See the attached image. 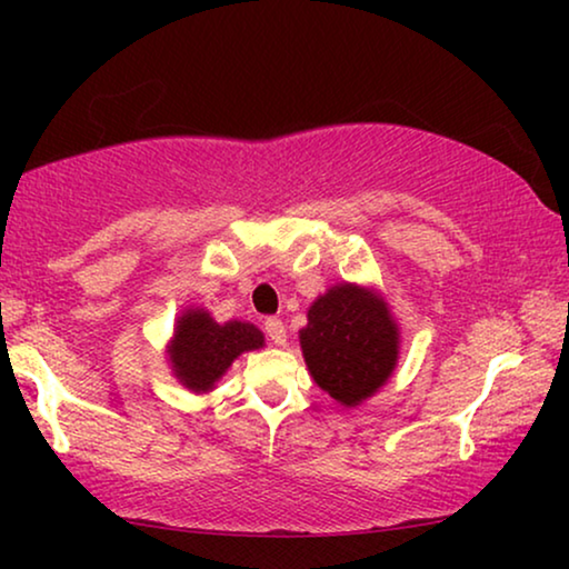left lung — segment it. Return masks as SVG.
Wrapping results in <instances>:
<instances>
[{"label":"left lung","instance_id":"left-lung-1","mask_svg":"<svg viewBox=\"0 0 569 569\" xmlns=\"http://www.w3.org/2000/svg\"><path fill=\"white\" fill-rule=\"evenodd\" d=\"M261 347L263 333L253 323H217L204 308H186L176 321L168 360L189 391L207 393L240 355Z\"/></svg>","mask_w":569,"mask_h":569}]
</instances>
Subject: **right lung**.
Segmentation results:
<instances>
[{
	"instance_id": "1",
	"label": "right lung",
	"mask_w": 569,
	"mask_h": 569,
	"mask_svg": "<svg viewBox=\"0 0 569 569\" xmlns=\"http://www.w3.org/2000/svg\"><path fill=\"white\" fill-rule=\"evenodd\" d=\"M300 347L316 383L345 407H357L391 378L399 326L376 290L341 282L310 306Z\"/></svg>"
}]
</instances>
